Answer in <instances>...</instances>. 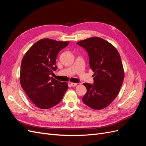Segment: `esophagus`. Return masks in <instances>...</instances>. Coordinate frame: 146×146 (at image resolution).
I'll return each mask as SVG.
<instances>
[{"label":"esophagus","mask_w":146,"mask_h":146,"mask_svg":"<svg viewBox=\"0 0 146 146\" xmlns=\"http://www.w3.org/2000/svg\"><path fill=\"white\" fill-rule=\"evenodd\" d=\"M70 85H71L72 86L74 87V86H76L77 85V83H70Z\"/></svg>","instance_id":"esophagus-1"}]
</instances>
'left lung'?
I'll return each instance as SVG.
<instances>
[{"label":"left lung","mask_w":146,"mask_h":146,"mask_svg":"<svg viewBox=\"0 0 146 146\" xmlns=\"http://www.w3.org/2000/svg\"><path fill=\"white\" fill-rule=\"evenodd\" d=\"M90 57V68L94 72L93 85L83 83L86 89L83 103L92 109H104L115 99L124 78V70L117 50L111 43L99 37L78 41Z\"/></svg>","instance_id":"obj_1"}]
</instances>
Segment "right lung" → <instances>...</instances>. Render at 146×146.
<instances>
[{"instance_id": "right-lung-1", "label": "right lung", "mask_w": 146, "mask_h": 146, "mask_svg": "<svg viewBox=\"0 0 146 146\" xmlns=\"http://www.w3.org/2000/svg\"><path fill=\"white\" fill-rule=\"evenodd\" d=\"M69 43L49 38L41 39L29 48L22 60L21 87L39 108L48 109L59 104L68 89L67 82H59L50 75L57 68V55Z\"/></svg>"}]
</instances>
